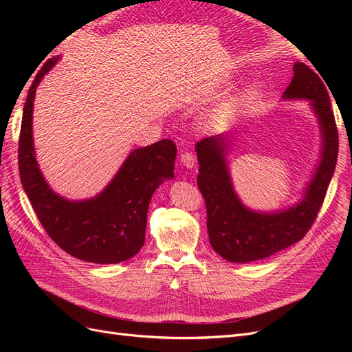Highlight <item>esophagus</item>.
I'll list each match as a JSON object with an SVG mask.
<instances>
[{
	"label": "esophagus",
	"mask_w": 352,
	"mask_h": 352,
	"mask_svg": "<svg viewBox=\"0 0 352 352\" xmlns=\"http://www.w3.org/2000/svg\"><path fill=\"white\" fill-rule=\"evenodd\" d=\"M180 162L188 168H192L197 163V155L192 151H184L180 154Z\"/></svg>",
	"instance_id": "34e87169"
}]
</instances>
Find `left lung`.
<instances>
[{"label":"left lung","instance_id":"1","mask_svg":"<svg viewBox=\"0 0 352 352\" xmlns=\"http://www.w3.org/2000/svg\"><path fill=\"white\" fill-rule=\"evenodd\" d=\"M283 97L310 100L323 135L322 162L302 201L295 207L279 212H255L243 207L232 188L225 163L226 138L208 136L197 144V184L206 201L210 243L232 263L267 258L301 241L322 208L335 172L339 136L332 104L320 76L304 63H296Z\"/></svg>","mask_w":352,"mask_h":352}]
</instances>
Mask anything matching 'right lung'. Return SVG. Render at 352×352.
<instances>
[{
  "instance_id": "add662e5",
  "label": "right lung",
  "mask_w": 352,
  "mask_h": 352,
  "mask_svg": "<svg viewBox=\"0 0 352 352\" xmlns=\"http://www.w3.org/2000/svg\"><path fill=\"white\" fill-rule=\"evenodd\" d=\"M56 61L42 66L28 92L19 136L20 180L42 228L63 251L97 264L126 261L142 248L150 199L163 180L173 177L177 148L170 140L138 148L92 199L74 202L52 192L35 158L32 111L36 87Z\"/></svg>"
}]
</instances>
